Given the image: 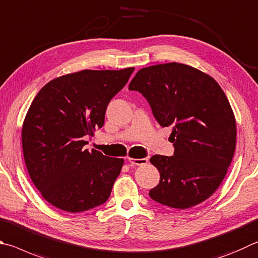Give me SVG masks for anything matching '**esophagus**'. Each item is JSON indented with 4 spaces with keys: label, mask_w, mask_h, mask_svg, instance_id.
<instances>
[{
    "label": "esophagus",
    "mask_w": 258,
    "mask_h": 258,
    "mask_svg": "<svg viewBox=\"0 0 258 258\" xmlns=\"http://www.w3.org/2000/svg\"><path fill=\"white\" fill-rule=\"evenodd\" d=\"M128 162L131 165H137V166H141V165H147L148 163V158H142V159H133V158H127Z\"/></svg>",
    "instance_id": "obj_1"
}]
</instances>
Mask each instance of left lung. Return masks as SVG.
I'll return each mask as SVG.
<instances>
[{
    "label": "left lung",
    "mask_w": 258,
    "mask_h": 258,
    "mask_svg": "<svg viewBox=\"0 0 258 258\" xmlns=\"http://www.w3.org/2000/svg\"><path fill=\"white\" fill-rule=\"evenodd\" d=\"M128 90L147 99L160 126L171 127L174 156L150 159L160 172L150 198L181 210L209 199L236 149V119L221 87L198 69L167 63L140 70Z\"/></svg>",
    "instance_id": "left-lung-1"
}]
</instances>
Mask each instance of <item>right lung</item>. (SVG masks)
Segmentation results:
<instances>
[{
    "mask_svg": "<svg viewBox=\"0 0 258 258\" xmlns=\"http://www.w3.org/2000/svg\"><path fill=\"white\" fill-rule=\"evenodd\" d=\"M134 68L83 71L48 82L37 93L22 126V150L34 185L48 203L77 213L104 204L124 160L84 148L101 128L109 101Z\"/></svg>",
    "mask_w": 258,
    "mask_h": 258,
    "instance_id": "obj_1",
    "label": "right lung"
}]
</instances>
